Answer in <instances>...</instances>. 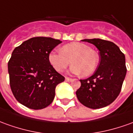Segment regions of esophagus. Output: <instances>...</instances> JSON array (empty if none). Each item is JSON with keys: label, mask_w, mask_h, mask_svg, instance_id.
<instances>
[{"label": "esophagus", "mask_w": 133, "mask_h": 133, "mask_svg": "<svg viewBox=\"0 0 133 133\" xmlns=\"http://www.w3.org/2000/svg\"><path fill=\"white\" fill-rule=\"evenodd\" d=\"M65 80H66V82H70V81H72V79L69 78V77H65Z\"/></svg>", "instance_id": "obj_1"}]
</instances>
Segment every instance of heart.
<instances>
[{
	"instance_id": "heart-1",
	"label": "heart",
	"mask_w": 133,
	"mask_h": 133,
	"mask_svg": "<svg viewBox=\"0 0 133 133\" xmlns=\"http://www.w3.org/2000/svg\"><path fill=\"white\" fill-rule=\"evenodd\" d=\"M71 64V72L75 75L82 73V76H89L98 66L99 56L97 52L87 45L72 42L63 45L60 52L51 51L48 54L50 64L57 72H62Z\"/></svg>"
}]
</instances>
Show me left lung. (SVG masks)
Masks as SVG:
<instances>
[{
	"label": "left lung",
	"mask_w": 133,
	"mask_h": 133,
	"mask_svg": "<svg viewBox=\"0 0 133 133\" xmlns=\"http://www.w3.org/2000/svg\"><path fill=\"white\" fill-rule=\"evenodd\" d=\"M99 50L100 62L93 75L80 79L76 95L79 101L90 109L109 105L120 93L127 73L125 56L114 43L101 39H85Z\"/></svg>",
	"instance_id": "8db88e82"
}]
</instances>
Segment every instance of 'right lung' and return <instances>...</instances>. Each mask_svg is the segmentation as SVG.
<instances>
[{"label": "right lung", "mask_w": 133, "mask_h": 133, "mask_svg": "<svg viewBox=\"0 0 133 133\" xmlns=\"http://www.w3.org/2000/svg\"><path fill=\"white\" fill-rule=\"evenodd\" d=\"M61 43L51 37H32L12 52L8 63L10 87L16 99L27 108L49 106L56 85L64 81L48 61V54Z\"/></svg>", "instance_id": "add662e5"}]
</instances>
